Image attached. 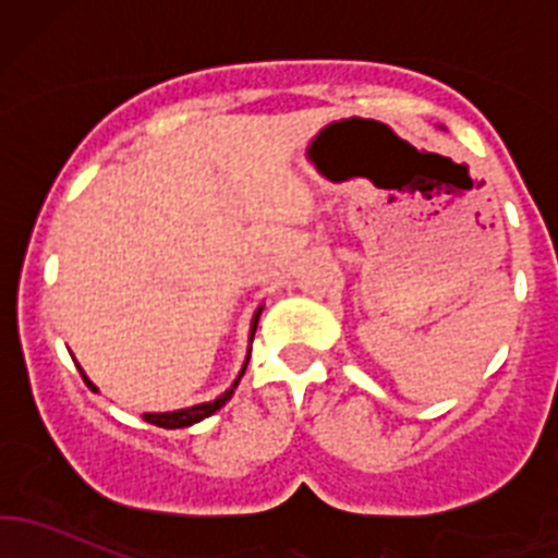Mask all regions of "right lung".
Wrapping results in <instances>:
<instances>
[{"label":"right lung","instance_id":"add662e5","mask_svg":"<svg viewBox=\"0 0 558 558\" xmlns=\"http://www.w3.org/2000/svg\"><path fill=\"white\" fill-rule=\"evenodd\" d=\"M262 307H258V311L253 313V318H251V340H253V335H256V326H258V315H262ZM247 359H251V353H247V356H245L243 369H240V375H238V378H234V384L229 386L223 393H218L216 399H210V402H199V404H191V408H180V410H167V413H143V421H148V424H154V426H161V429H183V426L199 424L202 418H207V415H213V413H216V410H221L223 404H227L229 399H232L234 388L240 386V378H243V375H245ZM77 369H81V375H83V380H86V386L92 388V391H99V388L94 386L92 380H88V375L83 373L81 364H77Z\"/></svg>","mask_w":558,"mask_h":558}]
</instances>
